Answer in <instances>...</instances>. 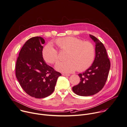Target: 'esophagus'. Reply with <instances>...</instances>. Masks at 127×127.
Listing matches in <instances>:
<instances>
[{
	"label": "esophagus",
	"mask_w": 127,
	"mask_h": 127,
	"mask_svg": "<svg viewBox=\"0 0 127 127\" xmlns=\"http://www.w3.org/2000/svg\"><path fill=\"white\" fill-rule=\"evenodd\" d=\"M62 75L63 76H69L70 75V74H65V73H62Z\"/></svg>",
	"instance_id": "1"
}]
</instances>
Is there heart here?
I'll list each match as a JSON object with an SVG mask.
<instances>
[{"instance_id":"b5f03b06","label":"heart","mask_w":127,"mask_h":127,"mask_svg":"<svg viewBox=\"0 0 127 127\" xmlns=\"http://www.w3.org/2000/svg\"><path fill=\"white\" fill-rule=\"evenodd\" d=\"M56 44L62 51H68L66 61L58 62L56 69L63 73H71L77 70H86L93 63L95 49L93 44L89 41L74 37H66L56 40ZM43 57L48 63L54 64L59 60V54L52 44L46 45L42 51Z\"/></svg>"}]
</instances>
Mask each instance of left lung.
<instances>
[{
  "label": "left lung",
  "instance_id": "1",
  "mask_svg": "<svg viewBox=\"0 0 127 127\" xmlns=\"http://www.w3.org/2000/svg\"><path fill=\"white\" fill-rule=\"evenodd\" d=\"M90 37L96 44L94 61L87 70L78 74L80 82L72 87L74 93L82 96L95 95L102 89L110 67V60L103 44L94 36L90 34Z\"/></svg>",
  "mask_w": 127,
  "mask_h": 127
}]
</instances>
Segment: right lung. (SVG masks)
<instances>
[{"label": "right lung", "mask_w": 127, "mask_h": 127, "mask_svg": "<svg viewBox=\"0 0 127 127\" xmlns=\"http://www.w3.org/2000/svg\"><path fill=\"white\" fill-rule=\"evenodd\" d=\"M44 43L40 36L28 39L22 48L16 64V76L20 86L27 94L36 98L52 94L57 79L61 75L44 60Z\"/></svg>", "instance_id": "right-lung-1"}]
</instances>
